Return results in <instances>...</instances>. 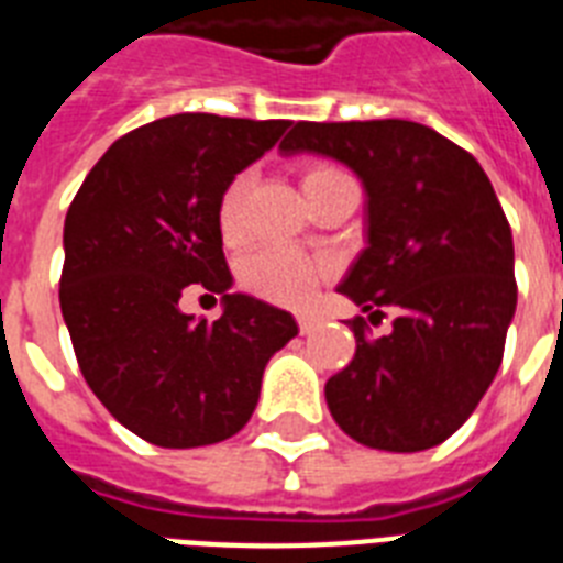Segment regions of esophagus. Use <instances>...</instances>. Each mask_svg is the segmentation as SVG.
Segmentation results:
<instances>
[{"label":"esophagus","instance_id":"34e87169","mask_svg":"<svg viewBox=\"0 0 563 563\" xmlns=\"http://www.w3.org/2000/svg\"><path fill=\"white\" fill-rule=\"evenodd\" d=\"M296 322H299V331H302V334H310V331L319 325V317L317 313H310V310H299V313H296Z\"/></svg>","mask_w":563,"mask_h":563}]
</instances>
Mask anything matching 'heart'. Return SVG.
<instances>
[{
  "mask_svg": "<svg viewBox=\"0 0 563 563\" xmlns=\"http://www.w3.org/2000/svg\"><path fill=\"white\" fill-rule=\"evenodd\" d=\"M343 183H354L343 168H336L331 162H310L302 170V191L308 197V203L317 195L328 191V188L343 186ZM250 188V177L241 174L223 188L218 206V227L220 235L227 241H238L241 229H244V197ZM331 276V264L319 255L296 253V250H285V246H264L255 250L253 255H246L241 261L238 278L250 294L267 299L276 305H299L305 302L313 287L319 282H325Z\"/></svg>",
  "mask_w": 563,
  "mask_h": 563,
  "instance_id": "b5f03b06",
  "label": "heart"
}]
</instances>
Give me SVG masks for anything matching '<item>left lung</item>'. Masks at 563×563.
Instances as JSON below:
<instances>
[{
	"mask_svg": "<svg viewBox=\"0 0 563 563\" xmlns=\"http://www.w3.org/2000/svg\"><path fill=\"white\" fill-rule=\"evenodd\" d=\"M282 154L343 162L366 188V250L336 287L368 319L393 313L325 384L343 433L375 451L442 444L474 412L503 363L517 308L515 244L479 162L433 128L404 119L299 121Z\"/></svg>",
	"mask_w": 563,
	"mask_h": 563,
	"instance_id": "left-lung-1",
	"label": "left lung"
}]
</instances>
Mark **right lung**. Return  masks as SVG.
<instances>
[{
  "label": "right lung",
  "mask_w": 563,
  "mask_h": 563,
  "mask_svg": "<svg viewBox=\"0 0 563 563\" xmlns=\"http://www.w3.org/2000/svg\"><path fill=\"white\" fill-rule=\"evenodd\" d=\"M290 121L179 112L133 130L89 170L63 227L60 310L89 389L159 448L235 435L258 404L267 360L296 319L229 294L218 206L235 174ZM188 284L224 296L214 323L178 310Z\"/></svg>",
  "instance_id": "right-lung-1"
}]
</instances>
